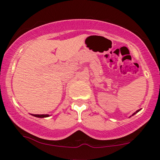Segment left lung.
Listing matches in <instances>:
<instances>
[{"mask_svg": "<svg viewBox=\"0 0 160 160\" xmlns=\"http://www.w3.org/2000/svg\"><path fill=\"white\" fill-rule=\"evenodd\" d=\"M139 111H140V110H138V111H137L136 112H135V113H133V115H135V113H138V112Z\"/></svg>", "mask_w": 160, "mask_h": 160, "instance_id": "1", "label": "left lung"}]
</instances>
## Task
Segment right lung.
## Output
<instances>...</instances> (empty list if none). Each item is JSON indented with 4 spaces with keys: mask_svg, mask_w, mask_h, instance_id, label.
<instances>
[{
    "mask_svg": "<svg viewBox=\"0 0 160 160\" xmlns=\"http://www.w3.org/2000/svg\"><path fill=\"white\" fill-rule=\"evenodd\" d=\"M32 115L34 116V117H40V118L49 117L48 114H32Z\"/></svg>",
    "mask_w": 160,
    "mask_h": 160,
    "instance_id": "obj_1",
    "label": "right lung"
}]
</instances>
